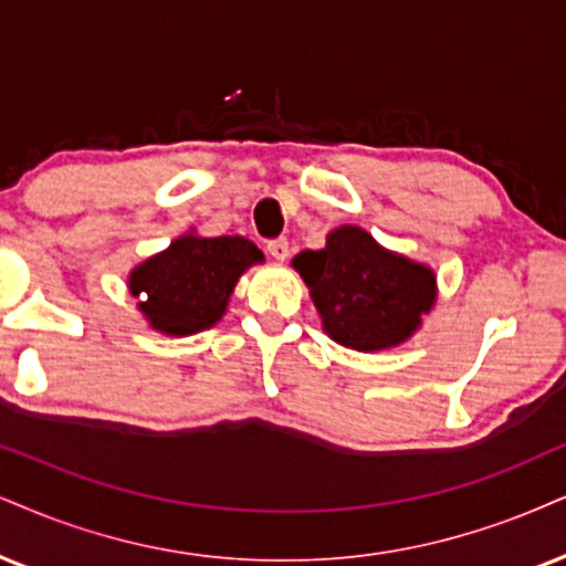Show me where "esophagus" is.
<instances>
[{"mask_svg":"<svg viewBox=\"0 0 566 566\" xmlns=\"http://www.w3.org/2000/svg\"><path fill=\"white\" fill-rule=\"evenodd\" d=\"M268 251H270L272 260H277V262L289 260V239H272L268 243Z\"/></svg>","mask_w":566,"mask_h":566,"instance_id":"1","label":"esophagus"}]
</instances>
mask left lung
Masks as SVG:
<instances>
[{
    "label": "left lung",
    "instance_id": "left-lung-1",
    "mask_svg": "<svg viewBox=\"0 0 566 566\" xmlns=\"http://www.w3.org/2000/svg\"><path fill=\"white\" fill-rule=\"evenodd\" d=\"M294 268L323 317V331L357 352L403 344L436 304V272L382 249L357 226L327 233L325 249L296 254Z\"/></svg>",
    "mask_w": 566,
    "mask_h": 566
}]
</instances>
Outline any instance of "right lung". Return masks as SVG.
<instances>
[{
  "label": "right lung",
  "mask_w": 566,
  "mask_h": 566,
  "mask_svg": "<svg viewBox=\"0 0 566 566\" xmlns=\"http://www.w3.org/2000/svg\"><path fill=\"white\" fill-rule=\"evenodd\" d=\"M260 262L262 251L241 235L201 239L186 233L130 270L128 289L155 331L193 336L220 323L239 277Z\"/></svg>",
  "instance_id": "1"
}]
</instances>
